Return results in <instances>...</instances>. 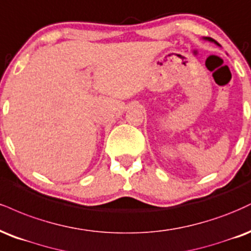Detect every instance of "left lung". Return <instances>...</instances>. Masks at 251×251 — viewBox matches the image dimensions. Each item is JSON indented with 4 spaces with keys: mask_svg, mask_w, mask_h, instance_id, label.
Returning a JSON list of instances; mask_svg holds the SVG:
<instances>
[{
    "mask_svg": "<svg viewBox=\"0 0 251 251\" xmlns=\"http://www.w3.org/2000/svg\"><path fill=\"white\" fill-rule=\"evenodd\" d=\"M207 40H209V41H214L213 38H211V37H207ZM216 43H217V42H216Z\"/></svg>",
    "mask_w": 251,
    "mask_h": 251,
    "instance_id": "obj_1",
    "label": "left lung"
}]
</instances>
